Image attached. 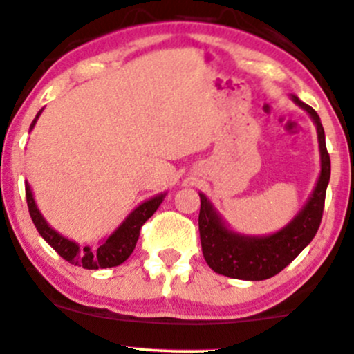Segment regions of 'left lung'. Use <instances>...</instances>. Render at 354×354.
Here are the masks:
<instances>
[{
    "label": "left lung",
    "instance_id": "obj_1",
    "mask_svg": "<svg viewBox=\"0 0 354 354\" xmlns=\"http://www.w3.org/2000/svg\"><path fill=\"white\" fill-rule=\"evenodd\" d=\"M292 100L304 109L317 129L321 153V174L306 207L287 227L267 236H247L235 234L225 227L223 220L200 193V240L203 257L216 274L242 281H263L277 275L309 245L321 225L324 209L326 188L331 176V159L326 149L324 129L317 112L292 95Z\"/></svg>",
    "mask_w": 354,
    "mask_h": 354
}]
</instances>
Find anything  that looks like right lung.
<instances>
[{"mask_svg": "<svg viewBox=\"0 0 354 354\" xmlns=\"http://www.w3.org/2000/svg\"><path fill=\"white\" fill-rule=\"evenodd\" d=\"M40 114L41 111L37 114V118H35L30 129H33L35 122H37L38 115ZM25 193L30 216H32L38 234L44 236L45 242L48 243L62 259H65L67 262L72 263V266L84 267V269L88 270L109 269V267L120 266L124 260L129 259L136 243H138L141 227L146 223V220H149L151 216H153V213L156 212L159 205H161L162 198H165V195L161 193V195L151 198V200L139 205V207L122 221V225H120L118 230L109 236L106 242L100 243L97 248H80L75 242L65 239L64 235L58 234V232L53 230V228L46 223L44 216H41L40 209L37 208V203H35L33 193L32 189H30L28 183H25Z\"/></svg>", "mask_w": 354, "mask_h": 354, "instance_id": "1", "label": "right lung"}]
</instances>
